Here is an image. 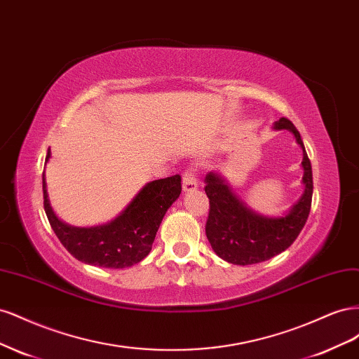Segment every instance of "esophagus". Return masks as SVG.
<instances>
[{"mask_svg": "<svg viewBox=\"0 0 359 359\" xmlns=\"http://www.w3.org/2000/svg\"><path fill=\"white\" fill-rule=\"evenodd\" d=\"M198 187V177H196V169L189 168L182 175V190L190 191Z\"/></svg>", "mask_w": 359, "mask_h": 359, "instance_id": "1", "label": "esophagus"}]
</instances>
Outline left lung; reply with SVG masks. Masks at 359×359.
Wrapping results in <instances>:
<instances>
[{
	"label": "left lung",
	"mask_w": 359,
	"mask_h": 359,
	"mask_svg": "<svg viewBox=\"0 0 359 359\" xmlns=\"http://www.w3.org/2000/svg\"><path fill=\"white\" fill-rule=\"evenodd\" d=\"M276 128H287L295 135L302 148V182L306 186L302 198L290 212L280 219H266L245 208L217 173L205 178V193L210 199V214L205 224L206 238L214 252L233 265H253L285 252L306 224L313 196L311 163L304 148L301 135L287 118H280Z\"/></svg>",
	"instance_id": "obj_1"
}]
</instances>
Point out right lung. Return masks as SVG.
I'll use <instances>...</instances> for the list:
<instances>
[{"label": "right lung", "mask_w": 359, "mask_h": 359, "mask_svg": "<svg viewBox=\"0 0 359 359\" xmlns=\"http://www.w3.org/2000/svg\"><path fill=\"white\" fill-rule=\"evenodd\" d=\"M49 157L48 149L46 161ZM180 193V175L151 181L114 222L97 227H72L53 214L43 175V206L61 244L81 262L114 269L132 266L148 256L163 217Z\"/></svg>", "instance_id": "obj_1"}]
</instances>
